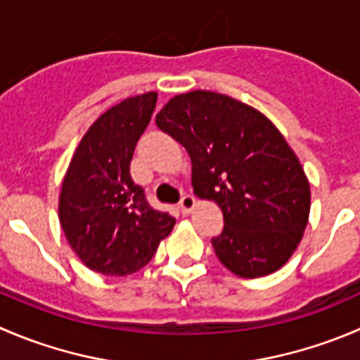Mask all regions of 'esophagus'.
I'll list each match as a JSON object with an SVG mask.
<instances>
[{
	"instance_id": "esophagus-1",
	"label": "esophagus",
	"mask_w": 360,
	"mask_h": 360,
	"mask_svg": "<svg viewBox=\"0 0 360 360\" xmlns=\"http://www.w3.org/2000/svg\"><path fill=\"white\" fill-rule=\"evenodd\" d=\"M179 207L181 211H183V214H190L191 209L195 207V198L191 197V195H183L179 202Z\"/></svg>"
}]
</instances>
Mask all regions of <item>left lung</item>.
Masks as SVG:
<instances>
[{
	"mask_svg": "<svg viewBox=\"0 0 360 360\" xmlns=\"http://www.w3.org/2000/svg\"><path fill=\"white\" fill-rule=\"evenodd\" d=\"M162 131L186 148L195 193L221 207L216 257L240 278L287 264L309 216V183L297 156L264 114L212 91L174 96L158 114Z\"/></svg>",
	"mask_w": 360,
	"mask_h": 360,
	"instance_id": "obj_1",
	"label": "left lung"
}]
</instances>
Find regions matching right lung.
I'll use <instances>...</instances> for the list:
<instances>
[{
	"instance_id": "add662e5",
	"label": "right lung",
	"mask_w": 360,
	"mask_h": 360,
	"mask_svg": "<svg viewBox=\"0 0 360 360\" xmlns=\"http://www.w3.org/2000/svg\"><path fill=\"white\" fill-rule=\"evenodd\" d=\"M156 93L127 98L87 130L59 195V221L80 260L107 276L137 273L176 223L134 183L130 162L151 121Z\"/></svg>"
}]
</instances>
